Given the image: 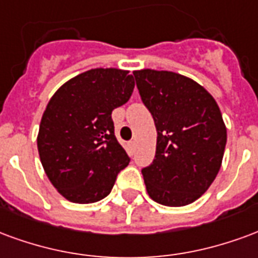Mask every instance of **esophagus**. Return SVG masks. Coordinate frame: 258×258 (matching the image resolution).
<instances>
[{"label": "esophagus", "instance_id": "obj_1", "mask_svg": "<svg viewBox=\"0 0 258 258\" xmlns=\"http://www.w3.org/2000/svg\"><path fill=\"white\" fill-rule=\"evenodd\" d=\"M129 150H131V152H133V150H135V140L129 142Z\"/></svg>", "mask_w": 258, "mask_h": 258}]
</instances>
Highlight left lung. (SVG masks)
Masks as SVG:
<instances>
[{"mask_svg":"<svg viewBox=\"0 0 258 258\" xmlns=\"http://www.w3.org/2000/svg\"><path fill=\"white\" fill-rule=\"evenodd\" d=\"M142 101L157 127V151L142 169L148 195L185 206L206 192L221 166L227 129L208 90L172 71H135Z\"/></svg>","mask_w":258,"mask_h":258,"instance_id":"8db88e82","label":"left lung"}]
</instances>
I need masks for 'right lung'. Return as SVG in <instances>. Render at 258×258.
Here are the masks:
<instances>
[{
  "mask_svg": "<svg viewBox=\"0 0 258 258\" xmlns=\"http://www.w3.org/2000/svg\"><path fill=\"white\" fill-rule=\"evenodd\" d=\"M129 71L93 69L60 86L39 125V158L66 199L93 204L106 198L131 158L118 143L111 112L131 99Z\"/></svg>",
  "mask_w": 258,
  "mask_h": 258,
  "instance_id": "add662e5",
  "label": "right lung"
}]
</instances>
